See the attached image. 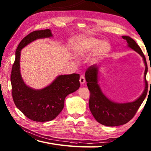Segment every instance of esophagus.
<instances>
[{
	"mask_svg": "<svg viewBox=\"0 0 151 151\" xmlns=\"http://www.w3.org/2000/svg\"><path fill=\"white\" fill-rule=\"evenodd\" d=\"M85 82H86L85 76L82 75V76H81V78H80V82H81V84H84Z\"/></svg>",
	"mask_w": 151,
	"mask_h": 151,
	"instance_id": "1",
	"label": "esophagus"
}]
</instances>
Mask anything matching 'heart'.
<instances>
[{
    "instance_id": "b5f03b06",
    "label": "heart",
    "mask_w": 151,
    "mask_h": 151,
    "mask_svg": "<svg viewBox=\"0 0 151 151\" xmlns=\"http://www.w3.org/2000/svg\"><path fill=\"white\" fill-rule=\"evenodd\" d=\"M110 44L108 41H102L97 38L90 37L85 39L77 47V51L80 53L86 54L95 50L93 58L99 60L103 58L110 52Z\"/></svg>"
}]
</instances>
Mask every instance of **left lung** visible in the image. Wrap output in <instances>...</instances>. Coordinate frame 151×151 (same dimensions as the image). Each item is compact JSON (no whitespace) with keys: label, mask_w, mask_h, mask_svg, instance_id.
<instances>
[{"label":"left lung","mask_w":151,"mask_h":151,"mask_svg":"<svg viewBox=\"0 0 151 151\" xmlns=\"http://www.w3.org/2000/svg\"><path fill=\"white\" fill-rule=\"evenodd\" d=\"M127 41L128 46L139 53L143 57L145 64V89L143 94L132 102L115 103L102 93L98 84V67L95 65L89 66L85 73L86 81L90 92L89 106L92 115L97 122L107 127H115L124 124L130 121L142 104L147 93V82L146 75L148 67L146 58L142 49L136 42L129 36H122Z\"/></svg>","instance_id":"1"}]
</instances>
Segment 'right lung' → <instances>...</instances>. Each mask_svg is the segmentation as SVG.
<instances>
[{"instance_id": "right-lung-1", "label": "right lung", "mask_w": 151, "mask_h": 151, "mask_svg": "<svg viewBox=\"0 0 151 151\" xmlns=\"http://www.w3.org/2000/svg\"><path fill=\"white\" fill-rule=\"evenodd\" d=\"M52 36L50 30H36L22 39L16 49L11 72L12 95L16 106L25 116L37 122L50 121L62 111L67 95L80 87L79 74L60 75L52 84L40 90L24 84L20 73L21 50L32 41Z\"/></svg>"}]
</instances>
